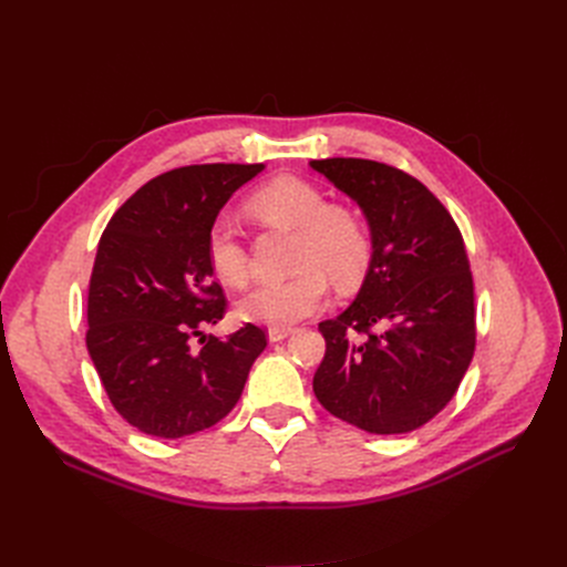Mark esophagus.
I'll return each instance as SVG.
<instances>
[{"instance_id":"1","label":"esophagus","mask_w":567,"mask_h":567,"mask_svg":"<svg viewBox=\"0 0 567 567\" xmlns=\"http://www.w3.org/2000/svg\"><path fill=\"white\" fill-rule=\"evenodd\" d=\"M290 334H292V328H269V330H267V339L272 341V343H275V341H284V339L290 337Z\"/></svg>"}]
</instances>
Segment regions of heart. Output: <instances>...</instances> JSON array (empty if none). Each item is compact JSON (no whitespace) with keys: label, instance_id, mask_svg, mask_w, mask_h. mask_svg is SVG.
<instances>
[{"label":"heart","instance_id":"obj_1","mask_svg":"<svg viewBox=\"0 0 567 567\" xmlns=\"http://www.w3.org/2000/svg\"><path fill=\"white\" fill-rule=\"evenodd\" d=\"M249 209L265 224L298 230L292 267L300 272L254 284L237 305L241 318L288 328L326 302L328 279L339 288H353L362 279L371 258L369 230L358 212L328 203L316 184L288 175L277 177L258 188ZM207 258L214 275L228 286L247 281L249 254L228 221L212 226Z\"/></svg>","mask_w":567,"mask_h":567}]
</instances>
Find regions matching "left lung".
<instances>
[{"instance_id": "left-lung-1", "label": "left lung", "mask_w": 567, "mask_h": 567, "mask_svg": "<svg viewBox=\"0 0 567 567\" xmlns=\"http://www.w3.org/2000/svg\"><path fill=\"white\" fill-rule=\"evenodd\" d=\"M311 168L360 205L373 249L355 302L318 326L316 399L369 434H406L447 406L473 360L464 237L443 203L394 166L322 158Z\"/></svg>"}]
</instances>
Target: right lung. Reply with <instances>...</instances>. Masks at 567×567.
<instances>
[{"mask_svg": "<svg viewBox=\"0 0 567 567\" xmlns=\"http://www.w3.org/2000/svg\"><path fill=\"white\" fill-rule=\"evenodd\" d=\"M262 164H203L143 184L105 226L87 295V350L115 411L143 434L182 439L224 420L262 353L247 322L203 337L226 313L207 235ZM204 346L193 348V337Z\"/></svg>", "mask_w": 567, "mask_h": 567, "instance_id": "add662e5", "label": "right lung"}]
</instances>
